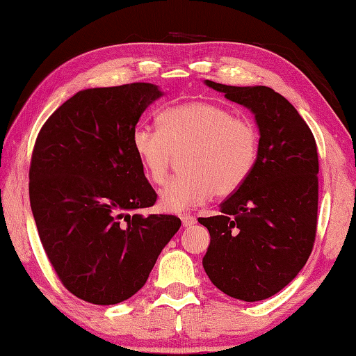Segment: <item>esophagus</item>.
<instances>
[{
  "instance_id": "1",
  "label": "esophagus",
  "mask_w": 356,
  "mask_h": 356,
  "mask_svg": "<svg viewBox=\"0 0 356 356\" xmlns=\"http://www.w3.org/2000/svg\"><path fill=\"white\" fill-rule=\"evenodd\" d=\"M180 219H182V225L184 227H191V225H194L196 224V218H194V216H191V214H182L180 216Z\"/></svg>"
}]
</instances>
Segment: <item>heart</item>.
Segmentation results:
<instances>
[{
  "instance_id": "b5f03b06",
  "label": "heart",
  "mask_w": 356,
  "mask_h": 356,
  "mask_svg": "<svg viewBox=\"0 0 356 356\" xmlns=\"http://www.w3.org/2000/svg\"><path fill=\"white\" fill-rule=\"evenodd\" d=\"M159 131L138 127L131 148L152 184L162 185L176 157L184 176L160 191V208L179 213L216 196H229L252 174L259 134L247 117L232 115L210 102H188L165 109L157 118Z\"/></svg>"
}]
</instances>
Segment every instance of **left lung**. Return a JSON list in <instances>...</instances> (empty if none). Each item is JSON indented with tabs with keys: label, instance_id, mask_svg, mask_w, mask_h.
I'll use <instances>...</instances> for the list:
<instances>
[{
	"label": "left lung",
	"instance_id": "8db88e82",
	"mask_svg": "<svg viewBox=\"0 0 356 356\" xmlns=\"http://www.w3.org/2000/svg\"><path fill=\"white\" fill-rule=\"evenodd\" d=\"M208 88L250 109L259 128L254 168L220 214L199 218L210 232L202 259L225 295L254 302L281 291L305 266L316 234L318 151L307 123L267 86Z\"/></svg>",
	"mask_w": 356,
	"mask_h": 356
}]
</instances>
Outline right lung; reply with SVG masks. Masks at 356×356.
Here are the masks:
<instances>
[{"label": "right lung", "mask_w": 356, "mask_h": 356, "mask_svg": "<svg viewBox=\"0 0 356 356\" xmlns=\"http://www.w3.org/2000/svg\"><path fill=\"white\" fill-rule=\"evenodd\" d=\"M162 95L151 83L83 89L35 142L29 197L40 241L63 285L83 301L111 305L136 295L180 228L176 216L129 214L157 199L131 134Z\"/></svg>", "instance_id": "obj_1"}]
</instances>
